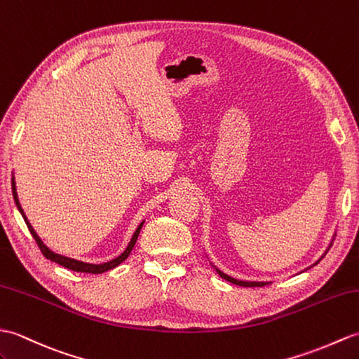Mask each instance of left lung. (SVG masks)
Here are the masks:
<instances>
[{
    "label": "left lung",
    "instance_id": "1",
    "mask_svg": "<svg viewBox=\"0 0 359 359\" xmlns=\"http://www.w3.org/2000/svg\"><path fill=\"white\" fill-rule=\"evenodd\" d=\"M333 240V238H332ZM330 245H332V241H330ZM330 245H329V248H330ZM327 248V249H329ZM327 249H326V252H327ZM324 252V254H326ZM320 262V260H318ZM318 262H315L313 264H316ZM312 264V266H313ZM211 266L212 268L215 269V272H217L220 277L223 278V280H226V281H229V283H232V285H237V286H243V287H260V286H266V285H271L272 281H249V280H238V278H234V277H231V275H228V273H224V272H222L219 268H215V266L211 263ZM309 269V268H307Z\"/></svg>",
    "mask_w": 359,
    "mask_h": 359
}]
</instances>
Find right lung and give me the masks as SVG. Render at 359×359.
<instances>
[{
  "mask_svg": "<svg viewBox=\"0 0 359 359\" xmlns=\"http://www.w3.org/2000/svg\"><path fill=\"white\" fill-rule=\"evenodd\" d=\"M12 193H13V200H15V203H16V208H18V211L21 212L22 219H24V222H26L27 228H29V231H30V234L33 236V238H35V241H36L38 246H39V249H41V252H43V254H44V257H46V258H48V260H52V262H55V263H57V264L64 266V268H67V269H72V271H74V272H84V273H102V272H107V271H110V269H114L116 266H119L122 262L127 260L128 255H130V252L133 251V248H135V245H136L137 237H139V232H140L142 226H144V223H145V220H142V222H140V224H139V226H137V228H136V231H135V234H133V237H131V240H130L128 246L125 248V251H123L119 257H116V258H113V260L107 262V263H101V264L86 263V262L76 260V258H70V257H65V255H61V254H56V252H55V251H52V249H50L48 246H46V245H44V241L39 238V236L36 234V231L33 229V226L30 224L29 219L26 217V214H24L22 208H21V205H20V198H18V194H16V183H15L13 172H12Z\"/></svg>",
  "mask_w": 359,
  "mask_h": 359,
  "instance_id": "1",
  "label": "right lung"
}]
</instances>
